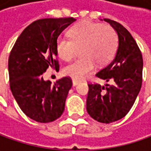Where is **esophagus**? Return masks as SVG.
Instances as JSON below:
<instances>
[{
	"instance_id": "esophagus-1",
	"label": "esophagus",
	"mask_w": 151,
	"mask_h": 151,
	"mask_svg": "<svg viewBox=\"0 0 151 151\" xmlns=\"http://www.w3.org/2000/svg\"><path fill=\"white\" fill-rule=\"evenodd\" d=\"M81 82V80H79V79H73L72 80V83H73V86H76V85H78L79 83Z\"/></svg>"
}]
</instances>
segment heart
I'll return each instance as SVG.
<instances>
[{
	"label": "heart",
	"mask_w": 151,
	"mask_h": 151,
	"mask_svg": "<svg viewBox=\"0 0 151 151\" xmlns=\"http://www.w3.org/2000/svg\"><path fill=\"white\" fill-rule=\"evenodd\" d=\"M70 39L60 38L56 43L57 54L65 62L71 61L81 50V57L64 69V73L82 78L91 73L97 64L107 65L113 59L119 44L118 33L113 27L83 21L71 27Z\"/></svg>",
	"instance_id": "b5f03b06"
}]
</instances>
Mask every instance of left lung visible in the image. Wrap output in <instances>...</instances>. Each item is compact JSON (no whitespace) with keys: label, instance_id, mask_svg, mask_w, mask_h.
<instances>
[{"label":"left lung","instance_id":"obj_1","mask_svg":"<svg viewBox=\"0 0 151 151\" xmlns=\"http://www.w3.org/2000/svg\"><path fill=\"white\" fill-rule=\"evenodd\" d=\"M103 20L118 33L119 47L114 59L96 76L112 84H88L86 110L97 122L110 124L126 116L136 100L142 85L143 58L135 40L124 27L111 19Z\"/></svg>","mask_w":151,"mask_h":151}]
</instances>
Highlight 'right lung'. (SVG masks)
Wrapping results in <instances>:
<instances>
[{"instance_id":"add662e5","label":"right lung","mask_w":151,"mask_h":151,"mask_svg":"<svg viewBox=\"0 0 151 151\" xmlns=\"http://www.w3.org/2000/svg\"><path fill=\"white\" fill-rule=\"evenodd\" d=\"M75 21L73 17L34 21L22 31L10 53L11 91L21 110L36 122H53L65 110L72 86L70 77H63L51 85L42 75L49 67L59 70L57 38Z\"/></svg>"}]
</instances>
